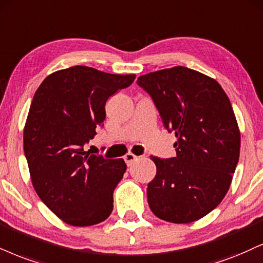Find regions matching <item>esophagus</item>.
<instances>
[{
    "mask_svg": "<svg viewBox=\"0 0 263 263\" xmlns=\"http://www.w3.org/2000/svg\"><path fill=\"white\" fill-rule=\"evenodd\" d=\"M137 160H138V157L135 156V155L130 154V152H129V154H126L124 156V161H125V163L128 164V166H132V164L134 163V162Z\"/></svg>",
    "mask_w": 263,
    "mask_h": 263,
    "instance_id": "1",
    "label": "esophagus"
}]
</instances>
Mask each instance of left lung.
<instances>
[{
  "label": "left lung",
  "instance_id": "obj_1",
  "mask_svg": "<svg viewBox=\"0 0 263 263\" xmlns=\"http://www.w3.org/2000/svg\"><path fill=\"white\" fill-rule=\"evenodd\" d=\"M152 97L162 124L174 132L177 156H150L156 177L147 185L154 215L190 223L221 203L240 155V130L228 96L212 78L173 67L138 78Z\"/></svg>",
  "mask_w": 263,
  "mask_h": 263
}]
</instances>
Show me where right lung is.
Here are the masks:
<instances>
[{"label": "right lung", "instance_id": "1", "mask_svg": "<svg viewBox=\"0 0 263 263\" xmlns=\"http://www.w3.org/2000/svg\"><path fill=\"white\" fill-rule=\"evenodd\" d=\"M135 74H109L85 66L57 70L37 87L24 126V154L32 186L58 218L74 227L103 222L113 190L126 170L123 158L90 155L84 145L106 118L109 96Z\"/></svg>", "mask_w": 263, "mask_h": 263}]
</instances>
